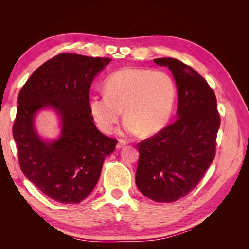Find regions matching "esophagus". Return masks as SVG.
<instances>
[{"mask_svg": "<svg viewBox=\"0 0 249 249\" xmlns=\"http://www.w3.org/2000/svg\"><path fill=\"white\" fill-rule=\"evenodd\" d=\"M126 145V142L124 140H119L117 145H116V149H120V148H124Z\"/></svg>", "mask_w": 249, "mask_h": 249, "instance_id": "1", "label": "esophagus"}]
</instances>
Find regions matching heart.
<instances>
[{
    "label": "heart",
    "mask_w": 249,
    "mask_h": 249,
    "mask_svg": "<svg viewBox=\"0 0 249 249\" xmlns=\"http://www.w3.org/2000/svg\"><path fill=\"white\" fill-rule=\"evenodd\" d=\"M105 89L90 96L89 110L106 134L114 130L124 109V134L153 135L167 124L175 107L176 83L164 71L124 67L110 74Z\"/></svg>",
    "instance_id": "1"
}]
</instances>
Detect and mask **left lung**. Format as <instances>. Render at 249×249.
Masks as SVG:
<instances>
[{"label": "left lung", "instance_id": "left-lung-1", "mask_svg": "<svg viewBox=\"0 0 249 249\" xmlns=\"http://www.w3.org/2000/svg\"><path fill=\"white\" fill-rule=\"evenodd\" d=\"M168 66L178 87L177 120L138 143L136 185L157 202L184 197L200 182L216 153L220 117L213 89L192 67L175 58H158Z\"/></svg>", "mask_w": 249, "mask_h": 249}]
</instances>
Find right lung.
I'll return each mask as SVG.
<instances>
[{"instance_id": "right-lung-1", "label": "right lung", "mask_w": 249, "mask_h": 249, "mask_svg": "<svg viewBox=\"0 0 249 249\" xmlns=\"http://www.w3.org/2000/svg\"><path fill=\"white\" fill-rule=\"evenodd\" d=\"M110 61L62 53L39 66L18 93L12 134L20 169L56 201L85 199L97 184L105 158L117 144L96 129L89 110L90 85ZM47 107L60 118L62 132L54 141H43L34 125L36 113Z\"/></svg>"}]
</instances>
